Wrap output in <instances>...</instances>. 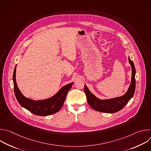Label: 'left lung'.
<instances>
[{
    "mask_svg": "<svg viewBox=\"0 0 151 151\" xmlns=\"http://www.w3.org/2000/svg\"><path fill=\"white\" fill-rule=\"evenodd\" d=\"M128 61L131 65L132 70V81L127 91L124 95L109 99H100L94 95L85 84L84 91L86 97L89 105L93 109L104 113H115L121 110L128 103L129 100L133 97L136 89V69L134 64L131 60L130 57H128Z\"/></svg>",
    "mask_w": 151,
    "mask_h": 151,
    "instance_id": "obj_1",
    "label": "left lung"
}]
</instances>
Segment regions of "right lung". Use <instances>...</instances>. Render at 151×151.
<instances>
[{
    "mask_svg": "<svg viewBox=\"0 0 151 151\" xmlns=\"http://www.w3.org/2000/svg\"><path fill=\"white\" fill-rule=\"evenodd\" d=\"M16 67L17 65L14 70L13 82L15 95L19 104L32 114L38 116H48L59 111L73 82L63 86L55 94L48 99L35 100L26 97L19 90L16 82Z\"/></svg>",
    "mask_w": 151,
    "mask_h": 151,
    "instance_id": "right-lung-1",
    "label": "right lung"
}]
</instances>
